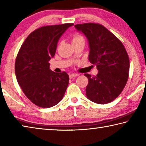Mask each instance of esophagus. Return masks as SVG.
I'll return each mask as SVG.
<instances>
[{"instance_id":"obj_1","label":"esophagus","mask_w":146,"mask_h":146,"mask_svg":"<svg viewBox=\"0 0 146 146\" xmlns=\"http://www.w3.org/2000/svg\"><path fill=\"white\" fill-rule=\"evenodd\" d=\"M78 75V74H76V73H70V75H69L70 78H72L73 77H75V76H77Z\"/></svg>"}]
</instances>
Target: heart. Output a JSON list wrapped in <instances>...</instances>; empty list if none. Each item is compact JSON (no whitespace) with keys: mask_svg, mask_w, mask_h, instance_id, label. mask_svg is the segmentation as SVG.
I'll list each match as a JSON object with an SVG mask.
<instances>
[{"mask_svg":"<svg viewBox=\"0 0 146 146\" xmlns=\"http://www.w3.org/2000/svg\"><path fill=\"white\" fill-rule=\"evenodd\" d=\"M84 40V37L82 36L79 35H75L73 37L71 42H72L73 43V42H78L79 40Z\"/></svg>","mask_w":146,"mask_h":146,"instance_id":"b5f03b06","label":"heart"}]
</instances>
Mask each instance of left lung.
Segmentation results:
<instances>
[{
    "label": "left lung",
    "mask_w": 146,
    "mask_h": 146,
    "mask_svg": "<svg viewBox=\"0 0 146 146\" xmlns=\"http://www.w3.org/2000/svg\"><path fill=\"white\" fill-rule=\"evenodd\" d=\"M75 28L87 38L88 60L98 71L97 76L84 74L88 78L86 97L99 104L112 102L123 90L129 76V60L124 46L99 24H76Z\"/></svg>",
    "instance_id": "8db88e82"
}]
</instances>
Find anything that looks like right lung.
Wrapping results in <instances>:
<instances>
[{
	"instance_id": "add662e5",
	"label": "right lung",
	"mask_w": 146,
	"mask_h": 146,
	"mask_svg": "<svg viewBox=\"0 0 146 146\" xmlns=\"http://www.w3.org/2000/svg\"><path fill=\"white\" fill-rule=\"evenodd\" d=\"M73 24L47 26L29 35L17 54L15 71L24 93L35 104L51 108L63 98L69 84L66 72L55 73L48 62L55 55L60 36Z\"/></svg>"
}]
</instances>
